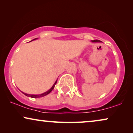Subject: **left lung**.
<instances>
[{
  "label": "left lung",
  "mask_w": 133,
  "mask_h": 133,
  "mask_svg": "<svg viewBox=\"0 0 133 133\" xmlns=\"http://www.w3.org/2000/svg\"><path fill=\"white\" fill-rule=\"evenodd\" d=\"M92 42H102L101 41H99V40H94V41H92Z\"/></svg>",
  "instance_id": "8db88e82"
}]
</instances>
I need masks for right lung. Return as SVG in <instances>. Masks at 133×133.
I'll return each instance as SVG.
<instances>
[{"label":"right lung","mask_w":133,"mask_h":133,"mask_svg":"<svg viewBox=\"0 0 133 133\" xmlns=\"http://www.w3.org/2000/svg\"><path fill=\"white\" fill-rule=\"evenodd\" d=\"M36 39H37V38H36V39H33V40H36ZM57 81H56L55 82V83H54V85H52V87H51V88L50 89V90H48V91H46V92H43V93L41 94H36V95H35V94H28L25 93V92H22V91H21V92H22L23 94H24L25 96H28V97H32V98H39V97H43V96H46L47 94H48L49 93H50V92H51V91H52V90H53V89H54V86H55V85L56 84V83H57Z\"/></svg>","instance_id":"1"}]
</instances>
